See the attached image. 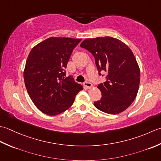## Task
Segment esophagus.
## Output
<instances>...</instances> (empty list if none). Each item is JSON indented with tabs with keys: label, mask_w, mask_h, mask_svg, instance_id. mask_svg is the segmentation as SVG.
<instances>
[{
	"label": "esophagus",
	"mask_w": 161,
	"mask_h": 161,
	"mask_svg": "<svg viewBox=\"0 0 161 161\" xmlns=\"http://www.w3.org/2000/svg\"><path fill=\"white\" fill-rule=\"evenodd\" d=\"M84 85H85V86L87 88H88V89H90V88H92V87H93L92 84L91 83H90V82H87V81L85 82V83H84Z\"/></svg>",
	"instance_id": "obj_1"
}]
</instances>
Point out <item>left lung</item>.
<instances>
[{"mask_svg": "<svg viewBox=\"0 0 161 161\" xmlns=\"http://www.w3.org/2000/svg\"><path fill=\"white\" fill-rule=\"evenodd\" d=\"M80 47L92 54L99 76L101 71L107 73L106 80L97 86L102 97L94 106L110 114L123 112L135 100L139 89L140 72L132 51L111 37L85 39Z\"/></svg>", "mask_w": 161, "mask_h": 161, "instance_id": "1", "label": "left lung"}]
</instances>
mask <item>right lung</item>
Returning <instances> with one entry per match:
<instances>
[{
    "mask_svg": "<svg viewBox=\"0 0 161 161\" xmlns=\"http://www.w3.org/2000/svg\"><path fill=\"white\" fill-rule=\"evenodd\" d=\"M81 39L50 37L32 48L25 62L24 82L35 106L48 115L69 108L83 85L65 77L72 51Z\"/></svg>",
    "mask_w": 161,
    "mask_h": 161,
    "instance_id": "right-lung-1",
    "label": "right lung"
}]
</instances>
